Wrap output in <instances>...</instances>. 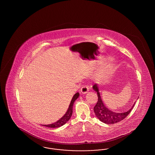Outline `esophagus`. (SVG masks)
I'll return each mask as SVG.
<instances>
[{
    "label": "esophagus",
    "mask_w": 155,
    "mask_h": 155,
    "mask_svg": "<svg viewBox=\"0 0 155 155\" xmlns=\"http://www.w3.org/2000/svg\"><path fill=\"white\" fill-rule=\"evenodd\" d=\"M80 91L82 94H85L89 91L88 87L87 86H83L82 87Z\"/></svg>",
    "instance_id": "obj_1"
}]
</instances>
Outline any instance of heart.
I'll list each match as a JSON object with an SVG mask.
<instances>
[{
	"label": "heart",
	"mask_w": 155,
	"mask_h": 155,
	"mask_svg": "<svg viewBox=\"0 0 155 155\" xmlns=\"http://www.w3.org/2000/svg\"><path fill=\"white\" fill-rule=\"evenodd\" d=\"M116 67V61L113 58H109L107 61L103 70L97 75V78L101 81L106 80L114 71Z\"/></svg>",
	"instance_id": "obj_1"
}]
</instances>
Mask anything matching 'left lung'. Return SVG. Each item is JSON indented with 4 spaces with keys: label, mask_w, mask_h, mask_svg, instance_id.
<instances>
[{
    "label": "left lung",
    "mask_w": 155,
    "mask_h": 155,
    "mask_svg": "<svg viewBox=\"0 0 155 155\" xmlns=\"http://www.w3.org/2000/svg\"><path fill=\"white\" fill-rule=\"evenodd\" d=\"M92 88L97 92V97H98V101L96 105L94 107V110L95 113L96 117L105 124H114L124 119L131 112L135 103V102L133 104L132 107L127 111L122 112V113L114 112L109 109L104 104L101 96L99 89L97 85L96 84L94 85V86L92 87Z\"/></svg>",
    "instance_id": "1"
}]
</instances>
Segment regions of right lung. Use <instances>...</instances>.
<instances>
[{
	"label": "right lung",
	"mask_w": 155,
	"mask_h": 155,
	"mask_svg": "<svg viewBox=\"0 0 155 155\" xmlns=\"http://www.w3.org/2000/svg\"><path fill=\"white\" fill-rule=\"evenodd\" d=\"M80 96V94L78 92H77L75 95H74L70 103L69 107L67 110L66 113H65V114L58 121H57L56 122L51 124H48V125H42L47 127H51V128H58L62 125L65 124L70 119L71 116H72V113H73V104H74V102L75 101V100H77V99Z\"/></svg>",
	"instance_id": "add662e5"
}]
</instances>
